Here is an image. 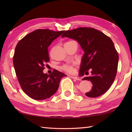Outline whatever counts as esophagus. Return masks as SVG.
<instances>
[{
	"label": "esophagus",
	"mask_w": 132,
	"mask_h": 132,
	"mask_svg": "<svg viewBox=\"0 0 132 132\" xmlns=\"http://www.w3.org/2000/svg\"><path fill=\"white\" fill-rule=\"evenodd\" d=\"M70 77H71V78H72V79H75V80H80V79H79V78H78V77H74V76H72V75H71Z\"/></svg>",
	"instance_id": "1"
}]
</instances>
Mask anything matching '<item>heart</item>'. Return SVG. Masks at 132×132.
<instances>
[{"mask_svg": "<svg viewBox=\"0 0 132 132\" xmlns=\"http://www.w3.org/2000/svg\"><path fill=\"white\" fill-rule=\"evenodd\" d=\"M72 41H68L67 43H65V45L71 43ZM61 69L62 70H63L64 71L67 72H69V73H71V72H72L74 71V64H63V66H61Z\"/></svg>", "mask_w": 132, "mask_h": 132, "instance_id": "obj_1", "label": "heart"}]
</instances>
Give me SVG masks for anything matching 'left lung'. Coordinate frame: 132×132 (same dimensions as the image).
Instances as JSON below:
<instances>
[{
    "mask_svg": "<svg viewBox=\"0 0 132 132\" xmlns=\"http://www.w3.org/2000/svg\"><path fill=\"white\" fill-rule=\"evenodd\" d=\"M62 37L77 40L85 52L79 74L87 75L90 69L91 75L82 80H89L93 85L86 96L96 97L104 94L113 83L118 67L119 54L110 37L87 27L66 30Z\"/></svg>",
    "mask_w": 132,
    "mask_h": 132,
    "instance_id": "obj_1",
    "label": "left lung"
}]
</instances>
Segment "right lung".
Instances as JSON below:
<instances>
[{
	"mask_svg": "<svg viewBox=\"0 0 132 132\" xmlns=\"http://www.w3.org/2000/svg\"><path fill=\"white\" fill-rule=\"evenodd\" d=\"M64 30L37 29L19 41L15 47L13 63L18 82L27 95L41 100L57 91L61 79L66 75L57 70L50 75L44 74L45 63L49 62L47 47Z\"/></svg>",
	"mask_w": 132,
	"mask_h": 132,
	"instance_id": "1",
	"label": "right lung"
}]
</instances>
